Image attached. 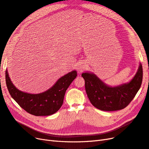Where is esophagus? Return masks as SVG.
<instances>
[{
  "label": "esophagus",
  "instance_id": "34e87169",
  "mask_svg": "<svg viewBox=\"0 0 149 149\" xmlns=\"http://www.w3.org/2000/svg\"><path fill=\"white\" fill-rule=\"evenodd\" d=\"M84 69H85V68H84V66H82V65L78 66V70H79V71H82Z\"/></svg>",
  "mask_w": 149,
  "mask_h": 149
}]
</instances>
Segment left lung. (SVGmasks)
<instances>
[{
    "label": "left lung",
    "mask_w": 149,
    "mask_h": 149,
    "mask_svg": "<svg viewBox=\"0 0 149 149\" xmlns=\"http://www.w3.org/2000/svg\"><path fill=\"white\" fill-rule=\"evenodd\" d=\"M85 87L88 99L97 109L103 111H116L125 108L137 94L142 82L143 70L140 64L133 79L128 84L111 87L90 73H83Z\"/></svg>",
    "instance_id": "8db88e82"
}]
</instances>
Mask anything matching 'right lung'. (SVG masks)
<instances>
[{"label": "right lung", "mask_w": 149, "mask_h": 149, "mask_svg": "<svg viewBox=\"0 0 149 149\" xmlns=\"http://www.w3.org/2000/svg\"><path fill=\"white\" fill-rule=\"evenodd\" d=\"M77 77V72L72 71L58 80L54 86L45 92L31 94L17 88L6 71V81L8 92L20 107L36 116H50L57 112L62 105L65 92Z\"/></svg>", "instance_id": "1"}]
</instances>
